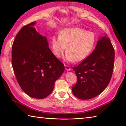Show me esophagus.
I'll return each mask as SVG.
<instances>
[{
	"mask_svg": "<svg viewBox=\"0 0 126 126\" xmlns=\"http://www.w3.org/2000/svg\"><path fill=\"white\" fill-rule=\"evenodd\" d=\"M65 69L67 70V71H71V68H70L68 65H65Z\"/></svg>",
	"mask_w": 126,
	"mask_h": 126,
	"instance_id": "34e87169",
	"label": "esophagus"
}]
</instances>
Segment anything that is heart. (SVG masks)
<instances>
[{
    "instance_id": "heart-1",
    "label": "heart",
    "mask_w": 126,
    "mask_h": 126,
    "mask_svg": "<svg viewBox=\"0 0 126 126\" xmlns=\"http://www.w3.org/2000/svg\"><path fill=\"white\" fill-rule=\"evenodd\" d=\"M97 42L95 34L80 28H67L59 33V37L51 39L53 53L60 58L66 49L64 57L66 62H79L87 58L92 52Z\"/></svg>"
}]
</instances>
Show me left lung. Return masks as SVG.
<instances>
[{
	"label": "left lung",
	"mask_w": 126,
	"mask_h": 126,
	"mask_svg": "<svg viewBox=\"0 0 126 126\" xmlns=\"http://www.w3.org/2000/svg\"><path fill=\"white\" fill-rule=\"evenodd\" d=\"M114 62V50L109 38L100 37L92 54L73 68L77 77L72 88L73 94L79 99H89L101 94L111 79Z\"/></svg>",
	"instance_id": "left-lung-1"
}]
</instances>
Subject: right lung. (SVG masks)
<instances>
[{"mask_svg": "<svg viewBox=\"0 0 126 126\" xmlns=\"http://www.w3.org/2000/svg\"><path fill=\"white\" fill-rule=\"evenodd\" d=\"M35 23L25 25L16 34L12 63L23 91L30 97L43 99L52 92L64 65L50 50L47 38L36 31Z\"/></svg>", "mask_w": 126, "mask_h": 126, "instance_id": "obj_1", "label": "right lung"}]
</instances>
